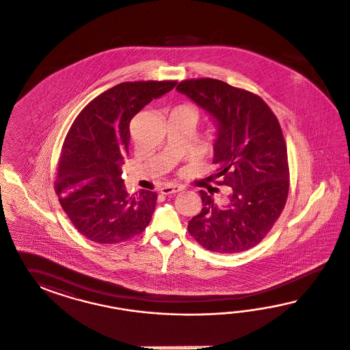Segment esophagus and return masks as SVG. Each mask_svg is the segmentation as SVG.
<instances>
[{
    "mask_svg": "<svg viewBox=\"0 0 350 350\" xmlns=\"http://www.w3.org/2000/svg\"><path fill=\"white\" fill-rule=\"evenodd\" d=\"M183 190H185V186H182V185H167L160 189V192L163 195H170V193H176V192Z\"/></svg>",
    "mask_w": 350,
    "mask_h": 350,
    "instance_id": "esophagus-1",
    "label": "esophagus"
}]
</instances>
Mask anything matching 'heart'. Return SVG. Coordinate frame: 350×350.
<instances>
[{
  "label": "heart",
  "mask_w": 350,
  "mask_h": 350,
  "mask_svg": "<svg viewBox=\"0 0 350 350\" xmlns=\"http://www.w3.org/2000/svg\"><path fill=\"white\" fill-rule=\"evenodd\" d=\"M183 109H187V107H183Z\"/></svg>",
  "instance_id": "heart-1"
}]
</instances>
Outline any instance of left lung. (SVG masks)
Instances as JSON below:
<instances>
[{"label": "left lung", "mask_w": 350, "mask_h": 350, "mask_svg": "<svg viewBox=\"0 0 350 350\" xmlns=\"http://www.w3.org/2000/svg\"><path fill=\"white\" fill-rule=\"evenodd\" d=\"M177 91L217 124L213 163L218 185L231 187L226 205L200 191L202 212L187 226L202 247L222 254L249 250L271 231L288 193L287 148L280 123L258 95L212 78L187 79Z\"/></svg>", "instance_id": "obj_1"}]
</instances>
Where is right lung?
<instances>
[{
    "mask_svg": "<svg viewBox=\"0 0 350 350\" xmlns=\"http://www.w3.org/2000/svg\"><path fill=\"white\" fill-rule=\"evenodd\" d=\"M176 81L124 82L97 96L75 118L59 161L55 191L78 232L97 244H119L144 232L158 193L129 195L122 178L129 124Z\"/></svg>",
    "mask_w": 350,
    "mask_h": 350,
    "instance_id": "add662e5",
    "label": "right lung"
}]
</instances>
